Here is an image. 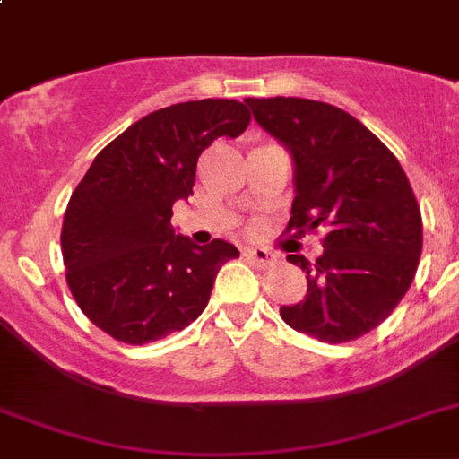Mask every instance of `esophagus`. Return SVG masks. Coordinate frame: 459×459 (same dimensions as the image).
Listing matches in <instances>:
<instances>
[{
    "label": "esophagus",
    "instance_id": "esophagus-1",
    "mask_svg": "<svg viewBox=\"0 0 459 459\" xmlns=\"http://www.w3.org/2000/svg\"><path fill=\"white\" fill-rule=\"evenodd\" d=\"M245 255H247V260H251V263H255V265H260V267L270 265L272 260H274V255H272L270 251L260 249V247H255V249H247Z\"/></svg>",
    "mask_w": 459,
    "mask_h": 459
}]
</instances>
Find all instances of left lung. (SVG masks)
Here are the masks:
<instances>
[{
	"mask_svg": "<svg viewBox=\"0 0 459 459\" xmlns=\"http://www.w3.org/2000/svg\"><path fill=\"white\" fill-rule=\"evenodd\" d=\"M263 130L295 160V201L286 233L322 230L307 272V299L281 307L295 332L322 342L368 333L410 290L423 249L419 201L394 152L348 111L307 98H249Z\"/></svg>",
	"mask_w": 459,
	"mask_h": 459,
	"instance_id": "obj_1",
	"label": "left lung"
}]
</instances>
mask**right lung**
<instances>
[{"instance_id":"add662e5","label":"right lung","mask_w":459,"mask_h":459,"mask_svg":"<svg viewBox=\"0 0 459 459\" xmlns=\"http://www.w3.org/2000/svg\"><path fill=\"white\" fill-rule=\"evenodd\" d=\"M249 121L238 100L178 102L98 152L61 229L65 281L98 329L143 345L204 313L217 272L239 251L220 238L199 247L173 233V204L192 194L201 152L217 137H239Z\"/></svg>"}]
</instances>
